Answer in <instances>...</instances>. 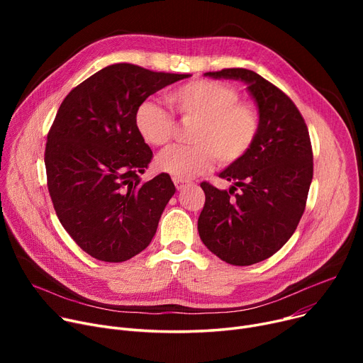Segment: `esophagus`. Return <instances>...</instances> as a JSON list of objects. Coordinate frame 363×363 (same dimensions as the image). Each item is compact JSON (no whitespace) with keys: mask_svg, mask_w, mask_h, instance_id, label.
<instances>
[{"mask_svg":"<svg viewBox=\"0 0 363 363\" xmlns=\"http://www.w3.org/2000/svg\"><path fill=\"white\" fill-rule=\"evenodd\" d=\"M174 184H175V186H177V189L179 191V189H182L188 182L186 181H184V179H178V178H174Z\"/></svg>","mask_w":363,"mask_h":363,"instance_id":"1","label":"esophagus"}]
</instances>
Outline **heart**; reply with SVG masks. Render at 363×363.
Returning <instances> with one entry per match:
<instances>
[{"label": "heart", "instance_id": "b5f03b06", "mask_svg": "<svg viewBox=\"0 0 363 363\" xmlns=\"http://www.w3.org/2000/svg\"><path fill=\"white\" fill-rule=\"evenodd\" d=\"M240 100L235 88L215 81H193L167 94V103L184 121L196 122L189 133L191 145H175L156 157V169L178 179H191L208 170L218 159L233 164L255 144L260 121L257 110ZM141 138L152 145H166L175 122L162 106L144 101L135 111Z\"/></svg>", "mask_w": 363, "mask_h": 363}]
</instances>
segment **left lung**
<instances>
[{"instance_id": "1", "label": "left lung", "mask_w": 363, "mask_h": 363, "mask_svg": "<svg viewBox=\"0 0 363 363\" xmlns=\"http://www.w3.org/2000/svg\"><path fill=\"white\" fill-rule=\"evenodd\" d=\"M204 74L244 82L259 108L255 144L219 174L233 181L230 191L200 184L203 244L226 263L249 266L275 255L300 222L313 178L309 130L289 95L256 72L237 67Z\"/></svg>"}]
</instances>
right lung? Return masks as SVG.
<instances>
[{"instance_id": "1", "label": "right lung", "mask_w": 363, "mask_h": 363, "mask_svg": "<svg viewBox=\"0 0 363 363\" xmlns=\"http://www.w3.org/2000/svg\"><path fill=\"white\" fill-rule=\"evenodd\" d=\"M189 74L111 65L73 88L47 135V185L67 234L89 256L125 262L156 234L175 194L167 174L143 182L152 151L135 126L151 94Z\"/></svg>"}]
</instances>
